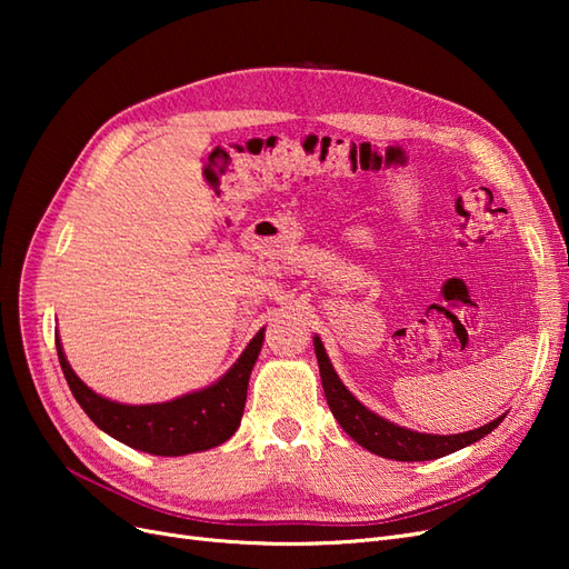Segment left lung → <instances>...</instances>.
<instances>
[{"instance_id":"1","label":"left lung","mask_w":569,"mask_h":569,"mask_svg":"<svg viewBox=\"0 0 569 569\" xmlns=\"http://www.w3.org/2000/svg\"><path fill=\"white\" fill-rule=\"evenodd\" d=\"M313 343H316V356H318L320 380H322L327 406H330L332 416L337 418L343 432L375 456L406 460V462L435 460L441 456H449L458 449H465V446H470L481 437L491 435L503 420L501 416L491 420L489 425H481L477 429H470V432H460V435H427V432H418V429L396 425L360 403L339 380L330 358L325 353L320 337H316Z\"/></svg>"}]
</instances>
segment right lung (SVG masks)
<instances>
[{
	"label": "right lung",
	"instance_id": "add662e5",
	"mask_svg": "<svg viewBox=\"0 0 569 569\" xmlns=\"http://www.w3.org/2000/svg\"><path fill=\"white\" fill-rule=\"evenodd\" d=\"M261 347L263 330L249 341L237 363L218 382L163 403L134 406L111 401L84 385L68 366L57 337L59 363L80 408L107 435L151 456L199 453L228 441L242 422L249 375Z\"/></svg>",
	"mask_w": 569,
	"mask_h": 569
}]
</instances>
